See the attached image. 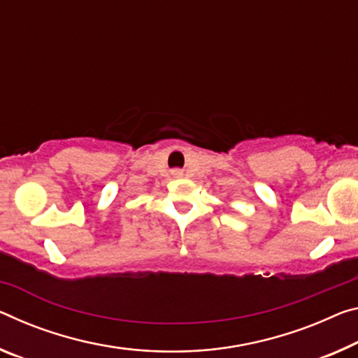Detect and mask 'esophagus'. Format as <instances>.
Segmentation results:
<instances>
[{"label":"esophagus","instance_id":"34e87169","mask_svg":"<svg viewBox=\"0 0 358 358\" xmlns=\"http://www.w3.org/2000/svg\"><path fill=\"white\" fill-rule=\"evenodd\" d=\"M175 175H180V172H178V170H175Z\"/></svg>","mask_w":358,"mask_h":358}]
</instances>
